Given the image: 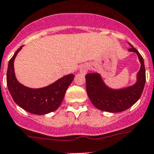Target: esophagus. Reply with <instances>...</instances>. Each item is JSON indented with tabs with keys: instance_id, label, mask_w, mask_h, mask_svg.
Masks as SVG:
<instances>
[{
	"instance_id": "34e87169",
	"label": "esophagus",
	"mask_w": 154,
	"mask_h": 154,
	"mask_svg": "<svg viewBox=\"0 0 154 154\" xmlns=\"http://www.w3.org/2000/svg\"><path fill=\"white\" fill-rule=\"evenodd\" d=\"M88 66L87 65H83L80 68V72L82 74L85 75L87 72H88Z\"/></svg>"
}]
</instances>
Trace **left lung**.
I'll return each mask as SVG.
<instances>
[{
    "mask_svg": "<svg viewBox=\"0 0 154 154\" xmlns=\"http://www.w3.org/2000/svg\"><path fill=\"white\" fill-rule=\"evenodd\" d=\"M129 51L136 53L141 63L137 81L133 86L112 89L105 85L98 73L86 75L87 94L92 104L98 109L109 112H120L131 107L140 98L146 80L144 60L133 45Z\"/></svg>",
    "mask_w": 154,
    "mask_h": 154,
    "instance_id": "1",
    "label": "left lung"
}]
</instances>
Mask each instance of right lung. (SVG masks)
<instances>
[{"label": "right lung", "instance_id": "obj_1", "mask_svg": "<svg viewBox=\"0 0 154 154\" xmlns=\"http://www.w3.org/2000/svg\"><path fill=\"white\" fill-rule=\"evenodd\" d=\"M21 48L22 46L15 51L8 64L7 83L12 99L20 107L32 114L45 115L55 111L61 104L74 75L71 74L64 76L44 88L24 86L17 80L14 71V60Z\"/></svg>", "mask_w": 154, "mask_h": 154}]
</instances>
